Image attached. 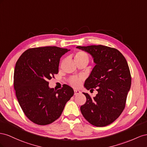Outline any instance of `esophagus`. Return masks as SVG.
<instances>
[{"label": "esophagus", "instance_id": "1", "mask_svg": "<svg viewBox=\"0 0 147 147\" xmlns=\"http://www.w3.org/2000/svg\"><path fill=\"white\" fill-rule=\"evenodd\" d=\"M74 95H76L79 94L81 93V92L79 91V90H74Z\"/></svg>", "mask_w": 147, "mask_h": 147}]
</instances>
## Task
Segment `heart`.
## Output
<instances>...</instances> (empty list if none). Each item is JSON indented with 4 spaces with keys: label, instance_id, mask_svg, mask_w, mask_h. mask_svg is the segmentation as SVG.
Masks as SVG:
<instances>
[{
    "label": "heart",
    "instance_id": "b5f03b06",
    "mask_svg": "<svg viewBox=\"0 0 147 147\" xmlns=\"http://www.w3.org/2000/svg\"><path fill=\"white\" fill-rule=\"evenodd\" d=\"M74 59L76 61L83 60H86L89 61V56H88L86 52L83 51H79L76 53V55L74 56ZM81 79L80 78L73 77L70 79V84L74 87H78L81 84Z\"/></svg>",
    "mask_w": 147,
    "mask_h": 147
}]
</instances>
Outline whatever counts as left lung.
I'll list each match as a JSON object with an SVG mask.
<instances>
[{"instance_id": "left-lung-1", "label": "left lung", "mask_w": 147, "mask_h": 147, "mask_svg": "<svg viewBox=\"0 0 147 147\" xmlns=\"http://www.w3.org/2000/svg\"><path fill=\"white\" fill-rule=\"evenodd\" d=\"M77 49L89 53L95 66L84 83L87 90L97 88L98 94L92 98L87 93L86 102L81 107L85 119L97 127L111 124L125 108L131 86V73L127 62L119 50L102 45Z\"/></svg>"}]
</instances>
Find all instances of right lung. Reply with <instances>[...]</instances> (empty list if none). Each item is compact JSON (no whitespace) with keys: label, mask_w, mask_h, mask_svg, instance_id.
I'll return each mask as SVG.
<instances>
[{"label":"right lung","mask_w":147,"mask_h":147,"mask_svg":"<svg viewBox=\"0 0 147 147\" xmlns=\"http://www.w3.org/2000/svg\"><path fill=\"white\" fill-rule=\"evenodd\" d=\"M69 50L55 46L29 49L16 63V98L25 115L35 124L44 125L57 120L74 95L70 86L65 84L56 90L48 82L58 74L60 58Z\"/></svg>","instance_id":"right-lung-1"}]
</instances>
